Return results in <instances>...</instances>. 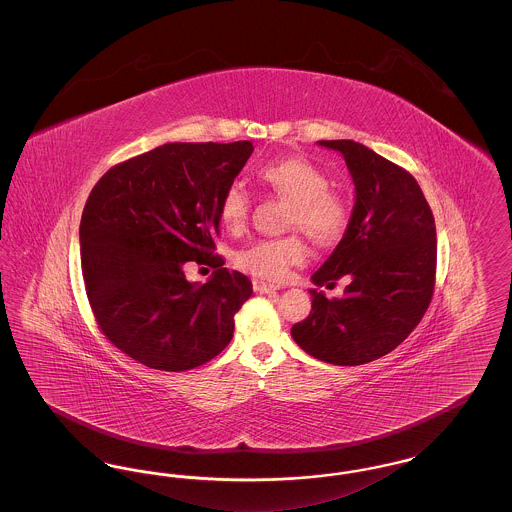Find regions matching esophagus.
Listing matches in <instances>:
<instances>
[{"mask_svg":"<svg viewBox=\"0 0 512 512\" xmlns=\"http://www.w3.org/2000/svg\"><path fill=\"white\" fill-rule=\"evenodd\" d=\"M253 290L259 293H276V286H270L267 282H263V280H253Z\"/></svg>","mask_w":512,"mask_h":512,"instance_id":"obj_1","label":"esophagus"}]
</instances>
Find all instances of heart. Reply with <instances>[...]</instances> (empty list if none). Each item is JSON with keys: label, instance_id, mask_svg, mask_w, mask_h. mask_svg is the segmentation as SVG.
I'll return each mask as SVG.
<instances>
[{"label": "heart", "instance_id": "obj_1", "mask_svg": "<svg viewBox=\"0 0 512 512\" xmlns=\"http://www.w3.org/2000/svg\"><path fill=\"white\" fill-rule=\"evenodd\" d=\"M268 188L290 201L288 226H297L315 244L338 242L349 220V209L338 192L330 190L328 176L315 163L303 157H288L267 163L259 169ZM251 197L240 182L224 188L219 199V219L230 232L244 230L249 219ZM307 249L297 234L282 238H263L236 251V267L263 280H282L293 265L305 261Z\"/></svg>", "mask_w": 512, "mask_h": 512}]
</instances>
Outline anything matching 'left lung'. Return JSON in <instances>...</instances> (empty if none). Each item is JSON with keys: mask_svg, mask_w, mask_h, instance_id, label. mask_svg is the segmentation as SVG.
Returning <instances> with one entry per match:
<instances>
[{"mask_svg": "<svg viewBox=\"0 0 512 512\" xmlns=\"http://www.w3.org/2000/svg\"><path fill=\"white\" fill-rule=\"evenodd\" d=\"M340 151L355 184V207L317 286L351 278L341 299L309 290V317L295 343L330 365L355 366L393 351L422 320L436 284V222L411 172L353 140H320Z\"/></svg>", "mask_w": 512, "mask_h": 512, "instance_id": "left-lung-1", "label": "left lung"}]
</instances>
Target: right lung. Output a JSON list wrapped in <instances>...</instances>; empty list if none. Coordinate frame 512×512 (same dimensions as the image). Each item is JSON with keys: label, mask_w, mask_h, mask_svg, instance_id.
Returning <instances> with one entry per match:
<instances>
[{"label": "right lung", "mask_w": 512, "mask_h": 512, "mask_svg": "<svg viewBox=\"0 0 512 512\" xmlns=\"http://www.w3.org/2000/svg\"><path fill=\"white\" fill-rule=\"evenodd\" d=\"M253 153L251 142L155 147L111 167L80 220V263L99 330L142 365L182 372L215 359L251 297L249 278L215 253L219 199ZM188 260L216 268L188 283Z\"/></svg>", "instance_id": "1"}]
</instances>
